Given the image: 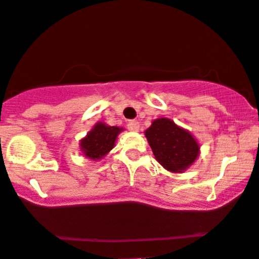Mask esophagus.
<instances>
[{
    "label": "esophagus",
    "instance_id": "34e87169",
    "mask_svg": "<svg viewBox=\"0 0 259 259\" xmlns=\"http://www.w3.org/2000/svg\"><path fill=\"white\" fill-rule=\"evenodd\" d=\"M126 126H127V129L130 130V132H138L139 127H140V125H139V121L132 120V121H129V123L126 124Z\"/></svg>",
    "mask_w": 259,
    "mask_h": 259
}]
</instances>
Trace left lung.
Here are the masks:
<instances>
[{"instance_id": "1", "label": "left lung", "mask_w": 259, "mask_h": 259, "mask_svg": "<svg viewBox=\"0 0 259 259\" xmlns=\"http://www.w3.org/2000/svg\"><path fill=\"white\" fill-rule=\"evenodd\" d=\"M145 136L156 160L169 172H184L199 156L200 147L194 136L171 119L153 120Z\"/></svg>"}]
</instances>
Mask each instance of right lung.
Instances as JSON below:
<instances>
[{"label":"right lung","instance_id":"1","mask_svg":"<svg viewBox=\"0 0 259 259\" xmlns=\"http://www.w3.org/2000/svg\"><path fill=\"white\" fill-rule=\"evenodd\" d=\"M123 127L109 126L99 121L79 143L81 151L91 160H101L114 147L116 136Z\"/></svg>","mask_w":259,"mask_h":259}]
</instances>
